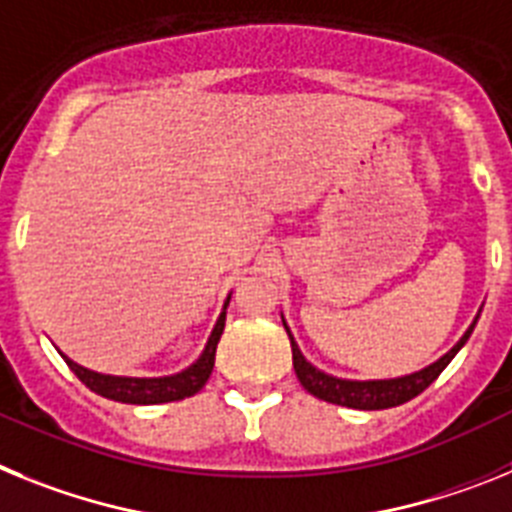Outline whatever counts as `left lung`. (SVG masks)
<instances>
[{
  "label": "left lung",
  "instance_id": "8db88e82",
  "mask_svg": "<svg viewBox=\"0 0 512 512\" xmlns=\"http://www.w3.org/2000/svg\"><path fill=\"white\" fill-rule=\"evenodd\" d=\"M477 319L471 322V327L464 332V337H461V340L456 342V345L443 355V358L430 363L428 368L410 373V376H399V379H376V381L337 379V376L319 371L317 366H311L304 355H301L299 345H296V340H293L286 322H283V327H286L288 340H291L293 371H296L301 386H304L309 394H314L317 399H324V402H330V404H340V407H353V410H386V407H397V404L410 402V399H415L420 391L428 389V386L441 376L443 368L453 361V355L464 348V342L469 340V335L474 332Z\"/></svg>",
  "mask_w": 512,
  "mask_h": 512
}]
</instances>
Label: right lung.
Segmentation results:
<instances>
[{
	"instance_id": "1",
	"label": "right lung",
	"mask_w": 512,
	"mask_h": 512,
	"mask_svg": "<svg viewBox=\"0 0 512 512\" xmlns=\"http://www.w3.org/2000/svg\"><path fill=\"white\" fill-rule=\"evenodd\" d=\"M231 299V296H229ZM226 299L224 311H221L219 322L213 327L211 337L206 342V350L201 353V358L193 363L185 371L175 373V376H162V379H131V376H105V373L90 371V368L79 366V363L69 361L64 355L66 366L77 373V379L82 381L87 389H92L95 394L105 399H113V402L123 404H162V402H180L185 397H193L206 386L208 376L213 371V361H216V345L221 340V332H224L226 322Z\"/></svg>"
}]
</instances>
